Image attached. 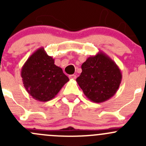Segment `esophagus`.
Returning <instances> with one entry per match:
<instances>
[{
  "mask_svg": "<svg viewBox=\"0 0 146 146\" xmlns=\"http://www.w3.org/2000/svg\"><path fill=\"white\" fill-rule=\"evenodd\" d=\"M69 78L72 79V80H75L76 78V75H70L69 76Z\"/></svg>",
  "mask_w": 146,
  "mask_h": 146,
  "instance_id": "obj_1",
  "label": "esophagus"
}]
</instances>
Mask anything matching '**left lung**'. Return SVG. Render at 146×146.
I'll use <instances>...</instances> for the list:
<instances>
[{
	"mask_svg": "<svg viewBox=\"0 0 146 146\" xmlns=\"http://www.w3.org/2000/svg\"><path fill=\"white\" fill-rule=\"evenodd\" d=\"M81 68L82 73L76 81L90 100L104 102L115 95L121 82L122 74L109 56L100 51L88 57Z\"/></svg>",
	"mask_w": 146,
	"mask_h": 146,
	"instance_id": "obj_1",
	"label": "left lung"
}]
</instances>
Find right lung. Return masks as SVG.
Segmentation results:
<instances>
[{
  "label": "right lung",
  "mask_w": 146,
  "mask_h": 146,
  "mask_svg": "<svg viewBox=\"0 0 146 146\" xmlns=\"http://www.w3.org/2000/svg\"><path fill=\"white\" fill-rule=\"evenodd\" d=\"M21 77L27 92L34 99L47 102L55 98L69 80L43 47L35 51L23 65Z\"/></svg>",
  "instance_id": "obj_1"
}]
</instances>
